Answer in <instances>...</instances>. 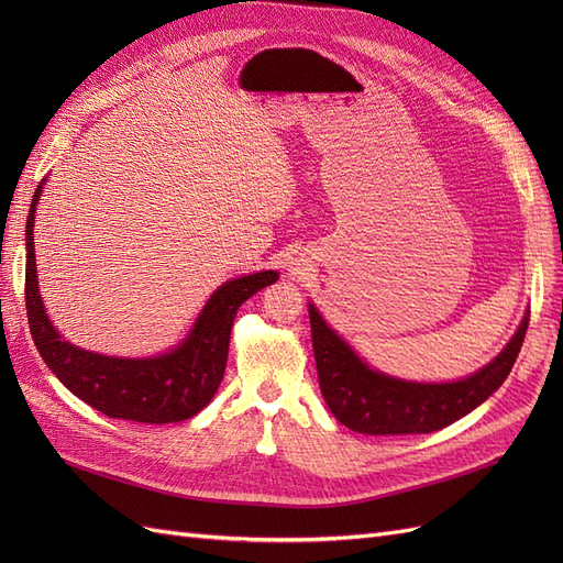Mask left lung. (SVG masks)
Here are the masks:
<instances>
[{"label":"left lung","mask_w":563,"mask_h":563,"mask_svg":"<svg viewBox=\"0 0 563 563\" xmlns=\"http://www.w3.org/2000/svg\"><path fill=\"white\" fill-rule=\"evenodd\" d=\"M310 327L321 395L338 422L362 434H428L474 411L505 383L519 356L528 317L496 360L455 383H408L368 368L314 305Z\"/></svg>","instance_id":"8db88e82"}]
</instances>
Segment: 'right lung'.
I'll return each mask as SVG.
<instances>
[{
	"label": "right lung",
	"instance_id": "add662e5",
	"mask_svg": "<svg viewBox=\"0 0 563 563\" xmlns=\"http://www.w3.org/2000/svg\"><path fill=\"white\" fill-rule=\"evenodd\" d=\"M40 195L42 185L32 197L25 228V308L32 340L46 366L75 397L110 418L166 424L197 416L213 399L223 380L236 310L261 288L275 284L279 279L277 272H255L218 286L199 312L192 331L166 354L126 360L81 350L60 338L40 296L32 240Z\"/></svg>",
	"mask_w": 563,
	"mask_h": 563
}]
</instances>
